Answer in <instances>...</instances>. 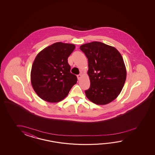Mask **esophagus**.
<instances>
[{
  "label": "esophagus",
  "instance_id": "1",
  "mask_svg": "<svg viewBox=\"0 0 155 155\" xmlns=\"http://www.w3.org/2000/svg\"><path fill=\"white\" fill-rule=\"evenodd\" d=\"M77 77H78V80H80V79H81V78L82 77V75L81 74H79V75H77Z\"/></svg>",
  "mask_w": 155,
  "mask_h": 155
}]
</instances>
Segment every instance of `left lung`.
Here are the masks:
<instances>
[{
  "label": "left lung",
  "mask_w": 155,
  "mask_h": 155,
  "mask_svg": "<svg viewBox=\"0 0 155 155\" xmlns=\"http://www.w3.org/2000/svg\"><path fill=\"white\" fill-rule=\"evenodd\" d=\"M80 49L88 59L90 86L86 96L97 105H106L114 100L121 91L126 78L122 56L114 47L94 41Z\"/></svg>",
  "instance_id": "1"
}]
</instances>
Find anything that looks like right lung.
Returning <instances> with one entry per match:
<instances>
[{
    "instance_id": "right-lung-1",
    "label": "right lung",
    "mask_w": 155,
    "mask_h": 155,
    "mask_svg": "<svg viewBox=\"0 0 155 155\" xmlns=\"http://www.w3.org/2000/svg\"><path fill=\"white\" fill-rule=\"evenodd\" d=\"M75 48L74 44L58 42L37 55L31 71V82L41 99L48 102H59L77 82V77L70 73L68 62Z\"/></svg>"
}]
</instances>
